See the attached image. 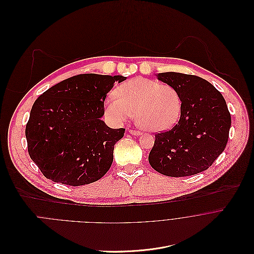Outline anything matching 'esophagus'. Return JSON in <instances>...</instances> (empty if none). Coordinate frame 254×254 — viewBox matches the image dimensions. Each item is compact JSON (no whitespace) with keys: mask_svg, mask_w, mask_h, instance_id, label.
<instances>
[{"mask_svg":"<svg viewBox=\"0 0 254 254\" xmlns=\"http://www.w3.org/2000/svg\"><path fill=\"white\" fill-rule=\"evenodd\" d=\"M129 133L134 135V136H139L141 134L139 131H136V130H129Z\"/></svg>","mask_w":254,"mask_h":254,"instance_id":"obj_1","label":"esophagus"}]
</instances>
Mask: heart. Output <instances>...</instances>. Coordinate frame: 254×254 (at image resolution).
Here are the masks:
<instances>
[{"label": "heart", "mask_w": 254, "mask_h": 254, "mask_svg": "<svg viewBox=\"0 0 254 254\" xmlns=\"http://www.w3.org/2000/svg\"><path fill=\"white\" fill-rule=\"evenodd\" d=\"M105 101V113L111 121L121 124L135 113L136 124L143 130L161 132L178 121L182 101L179 92L170 85L143 77L121 84Z\"/></svg>", "instance_id": "b5f03b06"}]
</instances>
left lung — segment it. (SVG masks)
Segmentation results:
<instances>
[{"label": "left lung", "instance_id": "obj_1", "mask_svg": "<svg viewBox=\"0 0 254 254\" xmlns=\"http://www.w3.org/2000/svg\"><path fill=\"white\" fill-rule=\"evenodd\" d=\"M156 76L179 92L182 109L172 129L155 135L150 165L171 177L208 169L228 141L231 117L223 96L208 81L194 75L166 72Z\"/></svg>", "mask_w": 254, "mask_h": 254}]
</instances>
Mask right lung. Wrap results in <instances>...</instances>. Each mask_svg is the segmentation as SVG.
I'll return each mask as SVG.
<instances>
[{"mask_svg": "<svg viewBox=\"0 0 254 254\" xmlns=\"http://www.w3.org/2000/svg\"><path fill=\"white\" fill-rule=\"evenodd\" d=\"M124 76L81 74L44 92L26 126L31 159L44 176L71 186L103 177L113 162L114 145L125 129H112L102 120L104 101Z\"/></svg>", "mask_w": 254, "mask_h": 254, "instance_id": "add662e5", "label": "right lung"}]
</instances>
